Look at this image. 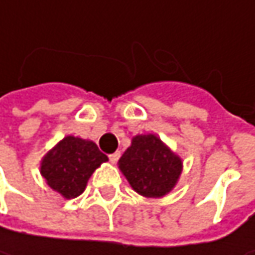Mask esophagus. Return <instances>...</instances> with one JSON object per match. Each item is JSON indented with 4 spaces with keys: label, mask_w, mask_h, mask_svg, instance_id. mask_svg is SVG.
<instances>
[{
    "label": "esophagus",
    "mask_w": 255,
    "mask_h": 255,
    "mask_svg": "<svg viewBox=\"0 0 255 255\" xmlns=\"http://www.w3.org/2000/svg\"><path fill=\"white\" fill-rule=\"evenodd\" d=\"M119 157H121V152H115L112 154H109V160L112 163H116L119 160Z\"/></svg>",
    "instance_id": "34e87169"
}]
</instances>
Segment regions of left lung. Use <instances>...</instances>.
Listing matches in <instances>:
<instances>
[{"label": "left lung", "mask_w": 255, "mask_h": 255, "mask_svg": "<svg viewBox=\"0 0 255 255\" xmlns=\"http://www.w3.org/2000/svg\"><path fill=\"white\" fill-rule=\"evenodd\" d=\"M118 164L133 190L154 199L173 190L183 169L180 157L152 133L134 136Z\"/></svg>", "instance_id": "8db88e82"}]
</instances>
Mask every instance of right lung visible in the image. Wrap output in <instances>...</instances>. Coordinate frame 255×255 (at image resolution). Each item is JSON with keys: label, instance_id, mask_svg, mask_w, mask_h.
<instances>
[{"label": "right lung", "instance_id": "add662e5", "mask_svg": "<svg viewBox=\"0 0 255 255\" xmlns=\"http://www.w3.org/2000/svg\"><path fill=\"white\" fill-rule=\"evenodd\" d=\"M108 162L91 140L66 136L46 153L41 162V174L52 190L65 199L82 194L92 173Z\"/></svg>", "mask_w": 255, "mask_h": 255}]
</instances>
